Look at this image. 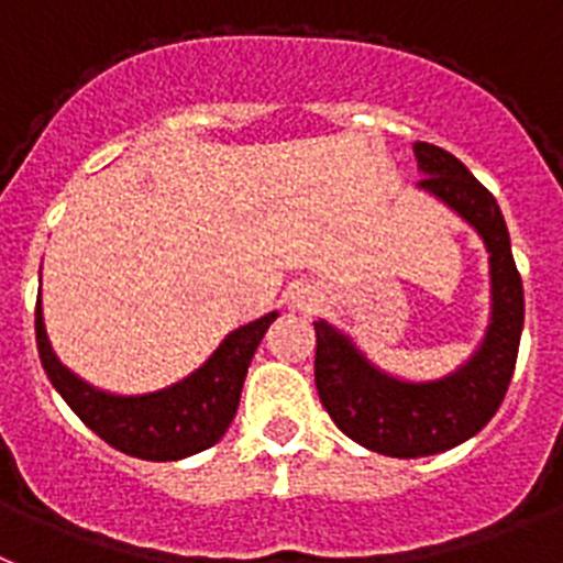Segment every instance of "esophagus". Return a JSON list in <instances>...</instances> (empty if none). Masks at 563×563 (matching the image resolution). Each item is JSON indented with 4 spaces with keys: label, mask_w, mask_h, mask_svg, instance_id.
Here are the masks:
<instances>
[{
    "label": "esophagus",
    "mask_w": 563,
    "mask_h": 563,
    "mask_svg": "<svg viewBox=\"0 0 563 563\" xmlns=\"http://www.w3.org/2000/svg\"><path fill=\"white\" fill-rule=\"evenodd\" d=\"M314 303H318V291H311L309 286H297L291 291V306H297V309H309Z\"/></svg>",
    "instance_id": "1"
}]
</instances>
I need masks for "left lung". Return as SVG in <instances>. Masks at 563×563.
<instances>
[{"instance_id":"1","label":"left lung","mask_w":563,"mask_h":563,"mask_svg":"<svg viewBox=\"0 0 563 563\" xmlns=\"http://www.w3.org/2000/svg\"><path fill=\"white\" fill-rule=\"evenodd\" d=\"M418 191L461 217L489 254V323L464 363L441 377L409 380L380 369L352 334L314 320L320 404L354 443L389 457L446 452L493 420L507 395L523 329V286L498 202L450 151L415 143Z\"/></svg>"}]
</instances>
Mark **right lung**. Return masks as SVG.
I'll list each match as a JSON object with an SVG mask.
<instances>
[{
    "label": "right lung",
    "instance_id": "1",
    "mask_svg": "<svg viewBox=\"0 0 563 563\" xmlns=\"http://www.w3.org/2000/svg\"><path fill=\"white\" fill-rule=\"evenodd\" d=\"M274 320L277 311H268L231 329L209 354V361L200 363L191 375L143 395L99 389L56 357L42 318V291L36 300V349L54 389L85 427L111 443L113 450L143 461H183L214 446L231 427L245 372Z\"/></svg>",
    "mask_w": 563,
    "mask_h": 563
}]
</instances>
